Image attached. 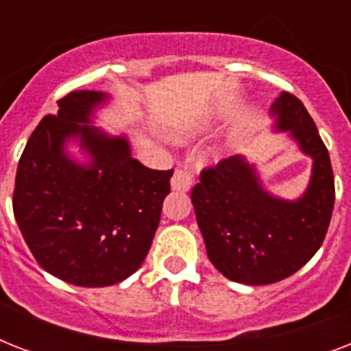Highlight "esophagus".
<instances>
[{
    "label": "esophagus",
    "instance_id": "esophagus-1",
    "mask_svg": "<svg viewBox=\"0 0 351 351\" xmlns=\"http://www.w3.org/2000/svg\"><path fill=\"white\" fill-rule=\"evenodd\" d=\"M193 186V171L189 167H178L171 178V187L175 191H187Z\"/></svg>",
    "mask_w": 351,
    "mask_h": 351
}]
</instances>
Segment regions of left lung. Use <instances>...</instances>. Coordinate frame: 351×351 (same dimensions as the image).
Segmentation results:
<instances>
[{
    "label": "left lung",
    "mask_w": 351,
    "mask_h": 351,
    "mask_svg": "<svg viewBox=\"0 0 351 351\" xmlns=\"http://www.w3.org/2000/svg\"><path fill=\"white\" fill-rule=\"evenodd\" d=\"M275 129L288 131L313 160L302 197L284 200L266 191L242 154L200 173L191 202L211 264L226 278L250 286L293 275L326 237L335 202L332 162L302 101L280 93L271 106Z\"/></svg>",
    "instance_id": "8db88e82"
}]
</instances>
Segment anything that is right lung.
<instances>
[{
    "mask_svg": "<svg viewBox=\"0 0 351 351\" xmlns=\"http://www.w3.org/2000/svg\"><path fill=\"white\" fill-rule=\"evenodd\" d=\"M106 100L104 93L74 90L58 101V114H47L25 145L12 197L38 264L84 288L118 284L142 266L173 176L132 158L125 136L89 125ZM69 139L90 154L87 165L68 156Z\"/></svg>",
    "mask_w": 351,
    "mask_h": 351,
    "instance_id": "obj_1",
    "label": "right lung"
}]
</instances>
